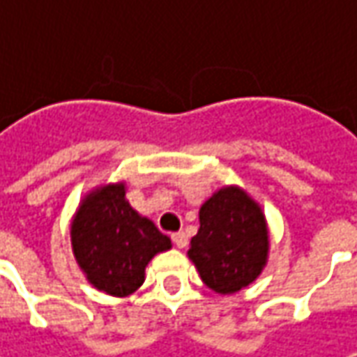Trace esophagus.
<instances>
[{
    "label": "esophagus",
    "instance_id": "1",
    "mask_svg": "<svg viewBox=\"0 0 357 357\" xmlns=\"http://www.w3.org/2000/svg\"><path fill=\"white\" fill-rule=\"evenodd\" d=\"M171 238H172V242H174V246H176V248H185L186 244H188V238H186L185 232H172Z\"/></svg>",
    "mask_w": 357,
    "mask_h": 357
}]
</instances>
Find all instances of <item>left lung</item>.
<instances>
[{
  "mask_svg": "<svg viewBox=\"0 0 357 357\" xmlns=\"http://www.w3.org/2000/svg\"><path fill=\"white\" fill-rule=\"evenodd\" d=\"M266 252L264 214L240 188H222L200 206V228L188 256L214 292L232 294L254 282Z\"/></svg>",
  "mask_w": 357,
  "mask_h": 357,
  "instance_id": "8db88e82",
  "label": "left lung"
}]
</instances>
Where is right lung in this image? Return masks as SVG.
<instances>
[{"label":"right lung","mask_w":357,"mask_h":357,"mask_svg":"<svg viewBox=\"0 0 357 357\" xmlns=\"http://www.w3.org/2000/svg\"><path fill=\"white\" fill-rule=\"evenodd\" d=\"M79 266L89 282L111 296L132 294L144 282V266L171 240L130 208L125 186L111 185L83 200L71 225Z\"/></svg>","instance_id":"right-lung-1"}]
</instances>
